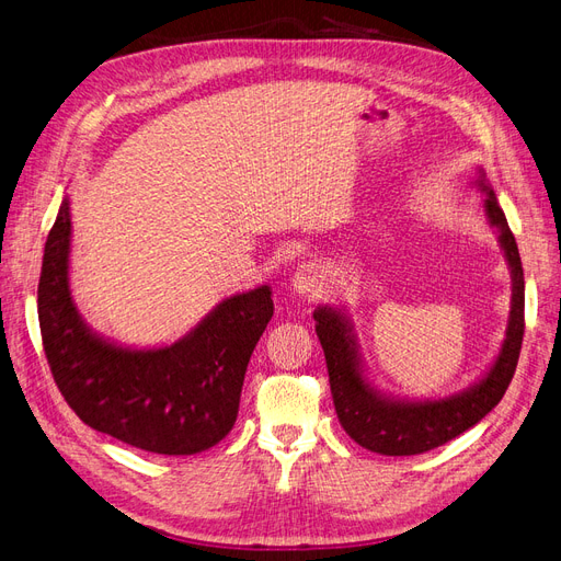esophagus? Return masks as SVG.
I'll return each mask as SVG.
<instances>
[{
	"label": "esophagus",
	"mask_w": 561,
	"mask_h": 561,
	"mask_svg": "<svg viewBox=\"0 0 561 561\" xmlns=\"http://www.w3.org/2000/svg\"><path fill=\"white\" fill-rule=\"evenodd\" d=\"M327 284H329L327 270H323V265L317 261H307V263L298 265V270L294 273V279H291L294 294H298V296H317L323 291V288H327Z\"/></svg>",
	"instance_id": "1"
}]
</instances>
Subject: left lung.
Here are the masks:
<instances>
[{"label":"left lung","instance_id":"left-lung-1","mask_svg":"<svg viewBox=\"0 0 561 561\" xmlns=\"http://www.w3.org/2000/svg\"><path fill=\"white\" fill-rule=\"evenodd\" d=\"M478 191L484 193V214L499 234L505 263L511 270L513 296L505 337L492 366L473 385L445 399H401L379 391L368 377L358 350L354 323L345 307L319 305L314 310L317 335L329 366V382L337 420L360 447L387 457L422 455L476 426L499 405L517 368L524 335V273L517 242L499 207L496 195L478 168Z\"/></svg>","mask_w":561,"mask_h":561}]
</instances>
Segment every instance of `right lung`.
Listing matches in <instances>:
<instances>
[{
  "label": "right lung",
  "mask_w": 561,
  "mask_h": 561,
  "mask_svg": "<svg viewBox=\"0 0 561 561\" xmlns=\"http://www.w3.org/2000/svg\"><path fill=\"white\" fill-rule=\"evenodd\" d=\"M71 209L62 197L44 247L39 327L48 366L83 424L153 455H197L238 420L247 364L273 319L267 284L234 294L165 347H128L93 331L69 286Z\"/></svg>",
  "instance_id": "right-lung-1"
}]
</instances>
